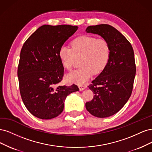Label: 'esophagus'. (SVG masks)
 Segmentation results:
<instances>
[{
    "instance_id": "1",
    "label": "esophagus",
    "mask_w": 152,
    "mask_h": 152,
    "mask_svg": "<svg viewBox=\"0 0 152 152\" xmlns=\"http://www.w3.org/2000/svg\"><path fill=\"white\" fill-rule=\"evenodd\" d=\"M86 88V86H84V85H79V88H80V91H83L84 90L85 88Z\"/></svg>"
}]
</instances>
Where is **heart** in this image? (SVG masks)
<instances>
[{
    "label": "heart",
    "mask_w": 152,
    "mask_h": 152,
    "mask_svg": "<svg viewBox=\"0 0 152 152\" xmlns=\"http://www.w3.org/2000/svg\"><path fill=\"white\" fill-rule=\"evenodd\" d=\"M71 49L62 46L58 55L63 67L71 71L76 58H81L80 69L69 73L66 80L78 85H84L93 74L104 70L109 61L110 47L105 39L90 36H81L71 42Z\"/></svg>",
    "instance_id": "obj_1"
}]
</instances>
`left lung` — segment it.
<instances>
[{"mask_svg":"<svg viewBox=\"0 0 152 152\" xmlns=\"http://www.w3.org/2000/svg\"><path fill=\"white\" fill-rule=\"evenodd\" d=\"M86 32L100 35L110 47L107 64L88 86L94 99L85 104L91 115L108 117L119 112L131 95L136 75L134 51L126 37L109 24L90 26Z\"/></svg>","mask_w":152,"mask_h":152,"instance_id":"1","label":"left lung"}]
</instances>
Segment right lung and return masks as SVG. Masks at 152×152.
Returning <instances> with one entry per match:
<instances>
[{"label": "right lung", "instance_id": "obj_1", "mask_svg": "<svg viewBox=\"0 0 152 152\" xmlns=\"http://www.w3.org/2000/svg\"><path fill=\"white\" fill-rule=\"evenodd\" d=\"M77 28L45 24L23 44L18 68L19 90L26 109L39 119H51L61 114L67 96L79 91L76 85H59L64 67L58 55Z\"/></svg>", "mask_w": 152, "mask_h": 152}]
</instances>
